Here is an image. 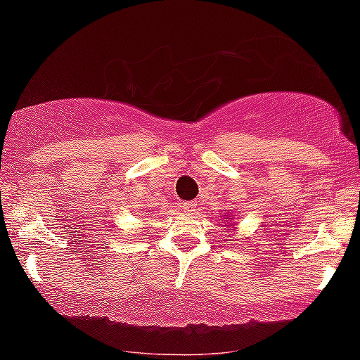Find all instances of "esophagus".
I'll use <instances>...</instances> for the list:
<instances>
[{
  "label": "esophagus",
  "mask_w": 360,
  "mask_h": 360,
  "mask_svg": "<svg viewBox=\"0 0 360 360\" xmlns=\"http://www.w3.org/2000/svg\"><path fill=\"white\" fill-rule=\"evenodd\" d=\"M183 210L186 214H193L194 210H196V202H184Z\"/></svg>",
  "instance_id": "34e87169"
}]
</instances>
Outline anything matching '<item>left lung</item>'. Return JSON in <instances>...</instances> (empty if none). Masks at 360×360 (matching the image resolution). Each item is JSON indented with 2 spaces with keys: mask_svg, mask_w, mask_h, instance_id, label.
Wrapping results in <instances>:
<instances>
[{
  "mask_svg": "<svg viewBox=\"0 0 360 360\" xmlns=\"http://www.w3.org/2000/svg\"><path fill=\"white\" fill-rule=\"evenodd\" d=\"M228 219H231V218H228Z\"/></svg>",
  "mask_w": 360,
  "mask_h": 360,
  "instance_id": "8db88e82",
  "label": "left lung"
}]
</instances>
